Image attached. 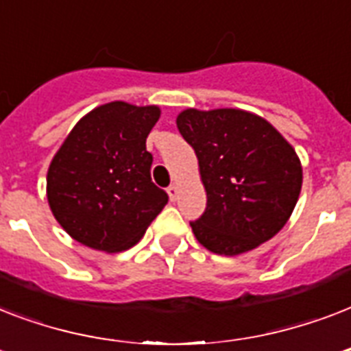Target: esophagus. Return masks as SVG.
I'll return each instance as SVG.
<instances>
[{"label":"esophagus","instance_id":"obj_1","mask_svg":"<svg viewBox=\"0 0 351 351\" xmlns=\"http://www.w3.org/2000/svg\"><path fill=\"white\" fill-rule=\"evenodd\" d=\"M167 195H169L171 202H176V200H178V184H171V186L167 187Z\"/></svg>","mask_w":351,"mask_h":351}]
</instances>
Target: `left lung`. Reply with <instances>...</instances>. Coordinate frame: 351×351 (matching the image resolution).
Returning a JSON list of instances; mask_svg holds the SVG:
<instances>
[{
  "label": "left lung",
  "instance_id": "left-lung-1",
  "mask_svg": "<svg viewBox=\"0 0 351 351\" xmlns=\"http://www.w3.org/2000/svg\"><path fill=\"white\" fill-rule=\"evenodd\" d=\"M176 127L195 149L208 208L191 230L217 255L258 247L282 230L302 187L293 145L267 120L242 109H184Z\"/></svg>",
  "mask_w": 351,
  "mask_h": 351
}]
</instances>
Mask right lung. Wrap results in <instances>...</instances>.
<instances>
[{
  "label": "right lung",
  "instance_id": "1",
  "mask_svg": "<svg viewBox=\"0 0 351 351\" xmlns=\"http://www.w3.org/2000/svg\"><path fill=\"white\" fill-rule=\"evenodd\" d=\"M158 106L109 101L73 127L47 171V200L54 219L76 242L118 253L142 239L167 204L151 182L153 154L145 140Z\"/></svg>",
  "mask_w": 351,
  "mask_h": 351
}]
</instances>
